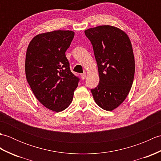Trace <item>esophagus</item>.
I'll list each match as a JSON object with an SVG mask.
<instances>
[{"instance_id": "34e87169", "label": "esophagus", "mask_w": 161, "mask_h": 161, "mask_svg": "<svg viewBox=\"0 0 161 161\" xmlns=\"http://www.w3.org/2000/svg\"><path fill=\"white\" fill-rule=\"evenodd\" d=\"M81 79H82V80H85V79H86V75L85 74V73L81 74Z\"/></svg>"}]
</instances>
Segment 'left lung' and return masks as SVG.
I'll list each match as a JSON object with an SVG mask.
<instances>
[{
  "label": "left lung",
  "mask_w": 161,
  "mask_h": 161,
  "mask_svg": "<svg viewBox=\"0 0 161 161\" xmlns=\"http://www.w3.org/2000/svg\"><path fill=\"white\" fill-rule=\"evenodd\" d=\"M84 32L93 45L100 77L91 93L99 107L111 111L125 101L133 84L135 59L131 41L125 32L111 25Z\"/></svg>",
  "instance_id": "1"
}]
</instances>
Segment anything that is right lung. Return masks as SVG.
Instances as JSON below:
<instances>
[{
  "label": "right lung",
  "mask_w": 161,
  "mask_h": 161,
  "mask_svg": "<svg viewBox=\"0 0 161 161\" xmlns=\"http://www.w3.org/2000/svg\"><path fill=\"white\" fill-rule=\"evenodd\" d=\"M74 35L70 30L41 33L27 48V81L40 103L55 112L69 107L78 86L79 79L70 71L65 54Z\"/></svg>",
  "instance_id": "add662e5"
}]
</instances>
